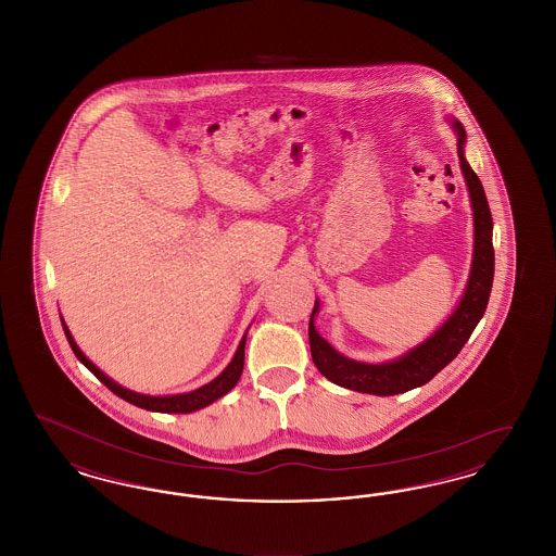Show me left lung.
Masks as SVG:
<instances>
[{
  "label": "left lung",
  "mask_w": 556,
  "mask_h": 556,
  "mask_svg": "<svg viewBox=\"0 0 556 556\" xmlns=\"http://www.w3.org/2000/svg\"><path fill=\"white\" fill-rule=\"evenodd\" d=\"M452 129L456 131L458 141V160L460 170L467 181L471 208H473V261L469 270V281L463 291L456 308L425 342L410 348L402 356L386 361V363H363L348 358L329 344L315 327V317L318 315V300L308 323V340H311V354L313 363L317 365L320 375H325L336 386L345 390L375 394V396H394L408 392L413 388L425 386L433 379L440 370L456 358L460 348L471 338L477 323L483 317L492 281H494V245H492V212L485 200V191L479 181L473 168L465 159V141L467 135L463 125L452 118Z\"/></svg>",
  "instance_id": "left-lung-1"
}]
</instances>
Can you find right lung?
Listing matches in <instances>:
<instances>
[{"instance_id": "add662e5", "label": "right lung", "mask_w": 556, "mask_h": 556, "mask_svg": "<svg viewBox=\"0 0 556 556\" xmlns=\"http://www.w3.org/2000/svg\"><path fill=\"white\" fill-rule=\"evenodd\" d=\"M62 327H64V336H66V340H68V344L73 348V352H75V356L79 358L80 363L87 367V369L91 370L104 386H106L110 392H114L116 396L123 397V400H127V402H131L135 406H139V408H146V410H152V413H181V415H187V413H193V410H200V408H204V406H208L212 402H216L218 397L225 396L227 392H231L236 386H238L239 377H241V370H243V350H245V336H248V331L243 333V338H241V342H239L238 350H236V356H233V361L225 367V370L218 375V377H214L211 383H206V386H202V388H198V390H193V392H187V394H173V396H150V394H139V392H132V390H127V388H123L121 383H116L114 379H110L104 370L98 369L83 352H80L79 345L75 342V338H73V333L68 331V327H66V323H64V318H62Z\"/></svg>"}]
</instances>
